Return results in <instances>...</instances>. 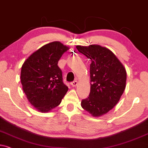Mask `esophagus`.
Here are the masks:
<instances>
[{
	"mask_svg": "<svg viewBox=\"0 0 148 148\" xmlns=\"http://www.w3.org/2000/svg\"><path fill=\"white\" fill-rule=\"evenodd\" d=\"M77 81H76V80L71 82V85L72 86H73V87L76 86H77Z\"/></svg>",
	"mask_w": 148,
	"mask_h": 148,
	"instance_id": "obj_1",
	"label": "esophagus"
}]
</instances>
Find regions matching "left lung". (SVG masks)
<instances>
[{"instance_id":"8db88e82","label":"left lung","mask_w":148,"mask_h":148,"mask_svg":"<svg viewBox=\"0 0 148 148\" xmlns=\"http://www.w3.org/2000/svg\"><path fill=\"white\" fill-rule=\"evenodd\" d=\"M78 51L91 61L90 92L82 99V107L93 116H99L112 109L123 94L126 71L114 54L99 45L77 46Z\"/></svg>"}]
</instances>
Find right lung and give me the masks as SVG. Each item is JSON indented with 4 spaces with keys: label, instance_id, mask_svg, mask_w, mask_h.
<instances>
[{
    "label": "right lung",
    "instance_id": "add662e5",
    "mask_svg": "<svg viewBox=\"0 0 148 148\" xmlns=\"http://www.w3.org/2000/svg\"><path fill=\"white\" fill-rule=\"evenodd\" d=\"M69 47L60 42L44 45L22 66L23 89L31 104L41 112H49L61 103L68 86L63 82L58 63Z\"/></svg>",
    "mask_w": 148,
    "mask_h": 148
}]
</instances>
